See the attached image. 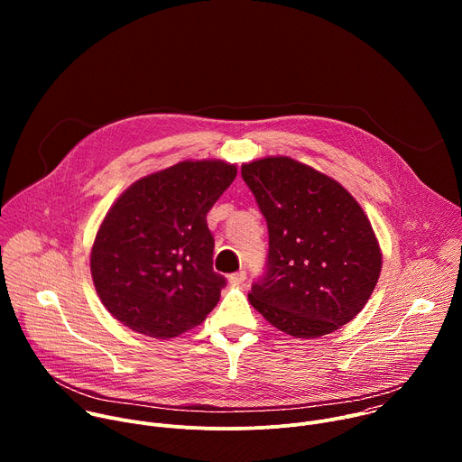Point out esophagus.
Returning <instances> with one entry per match:
<instances>
[{"mask_svg": "<svg viewBox=\"0 0 462 462\" xmlns=\"http://www.w3.org/2000/svg\"><path fill=\"white\" fill-rule=\"evenodd\" d=\"M245 280H246V273L245 271H239V273H234V274L228 276V282L232 285H241Z\"/></svg>", "mask_w": 462, "mask_h": 462, "instance_id": "1", "label": "esophagus"}]
</instances>
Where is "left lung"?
Masks as SVG:
<instances>
[{
  "label": "left lung",
  "mask_w": 462,
  "mask_h": 462,
  "mask_svg": "<svg viewBox=\"0 0 462 462\" xmlns=\"http://www.w3.org/2000/svg\"><path fill=\"white\" fill-rule=\"evenodd\" d=\"M269 228L265 276L252 307L294 338L331 335L367 303L382 269L373 226L335 179L291 157L241 166Z\"/></svg>",
  "instance_id": "obj_1"
}]
</instances>
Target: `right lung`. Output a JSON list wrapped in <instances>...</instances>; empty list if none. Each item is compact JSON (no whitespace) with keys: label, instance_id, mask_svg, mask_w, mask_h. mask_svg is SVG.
I'll list each match as a JSON object with an SVG mask.
<instances>
[{"label":"right lung","instance_id":"1","mask_svg":"<svg viewBox=\"0 0 462 462\" xmlns=\"http://www.w3.org/2000/svg\"><path fill=\"white\" fill-rule=\"evenodd\" d=\"M236 175L223 161H182L118 197L91 248L93 283L113 318L164 340L208 316L226 280L212 267L207 214Z\"/></svg>","mask_w":462,"mask_h":462}]
</instances>
